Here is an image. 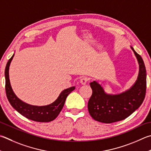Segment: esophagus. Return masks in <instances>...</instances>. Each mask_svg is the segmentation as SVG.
Listing matches in <instances>:
<instances>
[{
    "label": "esophagus",
    "mask_w": 151,
    "mask_h": 151,
    "mask_svg": "<svg viewBox=\"0 0 151 151\" xmlns=\"http://www.w3.org/2000/svg\"><path fill=\"white\" fill-rule=\"evenodd\" d=\"M89 79L87 77H86V76H84V77L81 78V79L80 80V83L81 84H86V83L88 81Z\"/></svg>",
    "instance_id": "34e87169"
}]
</instances>
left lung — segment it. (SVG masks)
<instances>
[{"label":"left lung","mask_w":151,"mask_h":151,"mask_svg":"<svg viewBox=\"0 0 151 151\" xmlns=\"http://www.w3.org/2000/svg\"><path fill=\"white\" fill-rule=\"evenodd\" d=\"M139 64V73L129 90L117 95L107 94L96 82L90 83L92 94L88 103L89 114L96 121L111 123L125 119L138 109L145 99L147 89L146 68L142 57L131 47Z\"/></svg>","instance_id":"left-lung-1"}]
</instances>
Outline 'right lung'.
I'll list each match as a JSON object with an SVG mask.
<instances>
[{
	"label": "right lung",
	"mask_w": 151,
	"mask_h": 151,
	"mask_svg": "<svg viewBox=\"0 0 151 151\" xmlns=\"http://www.w3.org/2000/svg\"><path fill=\"white\" fill-rule=\"evenodd\" d=\"M8 61L5 68V90L8 100L16 111L26 118L37 122H49L54 120L59 116L66 100L67 96L75 89V86L64 90L57 99L51 104L44 106H35L22 102L14 93L9 80V66L14 57Z\"/></svg>",
	"instance_id": "add662e5"
}]
</instances>
